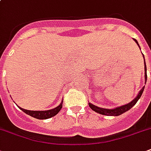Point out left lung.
I'll use <instances>...</instances> for the list:
<instances>
[{
  "label": "left lung",
  "instance_id": "left-lung-1",
  "mask_svg": "<svg viewBox=\"0 0 151 151\" xmlns=\"http://www.w3.org/2000/svg\"><path fill=\"white\" fill-rule=\"evenodd\" d=\"M134 41H136V43L138 45V46L139 47L138 44V41H136V39H133ZM140 48V47H139ZM143 58H144V55H143ZM144 70H145V84L147 82V66H146V63H145V59H144ZM143 90H144V86L142 88V89L139 91V92L137 95V96L133 99V100L130 102L128 104H125V105L121 106H118L117 108H114V109H105V108H101L99 107V106H96L93 105L92 103H88V105H89L90 108L92 109V110H94L95 112L99 113L100 114H103V115H106V116H119V115L122 114H124V112H126L128 110H129L131 109L132 106H133L136 103H137V101L139 100V99L140 98L142 94H143Z\"/></svg>",
  "mask_w": 151,
  "mask_h": 151
}]
</instances>
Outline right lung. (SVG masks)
Instances as JSON below:
<instances>
[{
    "label": "right lung",
    "instance_id": "add662e5",
    "mask_svg": "<svg viewBox=\"0 0 151 151\" xmlns=\"http://www.w3.org/2000/svg\"><path fill=\"white\" fill-rule=\"evenodd\" d=\"M63 102L62 101L61 103L59 104L58 106H56L54 109H52V110H38V111H34V110H25V109H22V108L19 107L20 110H22L24 113H26L27 114L33 117H35L37 119H48V118H50V117H54L55 115H56L60 111V110L63 107Z\"/></svg>",
    "mask_w": 151,
    "mask_h": 151
}]
</instances>
